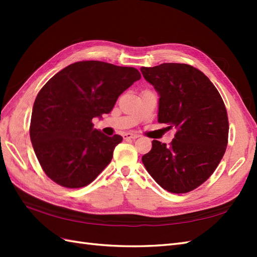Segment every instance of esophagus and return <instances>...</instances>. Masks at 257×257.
<instances>
[{
	"label": "esophagus",
	"mask_w": 257,
	"mask_h": 257,
	"mask_svg": "<svg viewBox=\"0 0 257 257\" xmlns=\"http://www.w3.org/2000/svg\"><path fill=\"white\" fill-rule=\"evenodd\" d=\"M122 137H123V139L124 140H129V139H137V138H139V136L138 135H136V134H130V133H127V134H123L122 135Z\"/></svg>",
	"instance_id": "34e87169"
}]
</instances>
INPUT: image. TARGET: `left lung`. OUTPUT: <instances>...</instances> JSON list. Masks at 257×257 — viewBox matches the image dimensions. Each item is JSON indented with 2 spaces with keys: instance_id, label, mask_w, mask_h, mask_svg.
<instances>
[{
  "instance_id": "1",
  "label": "left lung",
  "mask_w": 257,
  "mask_h": 257,
  "mask_svg": "<svg viewBox=\"0 0 257 257\" xmlns=\"http://www.w3.org/2000/svg\"><path fill=\"white\" fill-rule=\"evenodd\" d=\"M159 92L158 121L176 129L168 146L152 141L143 162L155 181L171 193H187L209 179L225 154L226 108L206 76L191 65L165 63L141 67Z\"/></svg>"
}]
</instances>
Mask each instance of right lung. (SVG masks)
<instances>
[{
	"mask_svg": "<svg viewBox=\"0 0 257 257\" xmlns=\"http://www.w3.org/2000/svg\"><path fill=\"white\" fill-rule=\"evenodd\" d=\"M141 75L134 67L99 61L70 64L47 81L33 106L30 136L46 176L64 188L86 187L112 159L122 137L94 129Z\"/></svg>",
	"mask_w": 257,
	"mask_h": 257,
	"instance_id": "obj_1",
	"label": "right lung"
}]
</instances>
